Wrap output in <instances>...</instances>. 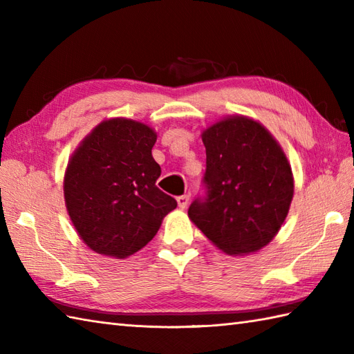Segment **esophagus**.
<instances>
[{
	"label": "esophagus",
	"instance_id": "esophagus-1",
	"mask_svg": "<svg viewBox=\"0 0 354 354\" xmlns=\"http://www.w3.org/2000/svg\"><path fill=\"white\" fill-rule=\"evenodd\" d=\"M189 201H190V194H183V196H179V198H176V202H178V205H179V208H187V205H189Z\"/></svg>",
	"mask_w": 354,
	"mask_h": 354
}]
</instances>
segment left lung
I'll use <instances>...</instances> for the list:
<instances>
[{"instance_id":"left-lung-1","label":"left lung","mask_w":354,"mask_h":354,"mask_svg":"<svg viewBox=\"0 0 354 354\" xmlns=\"http://www.w3.org/2000/svg\"><path fill=\"white\" fill-rule=\"evenodd\" d=\"M207 198L190 221L228 255L259 252L272 240L293 198L292 167L274 135L257 120L228 115L202 131Z\"/></svg>"}]
</instances>
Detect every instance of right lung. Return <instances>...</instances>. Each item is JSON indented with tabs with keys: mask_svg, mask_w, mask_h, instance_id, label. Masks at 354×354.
<instances>
[{
	"mask_svg": "<svg viewBox=\"0 0 354 354\" xmlns=\"http://www.w3.org/2000/svg\"><path fill=\"white\" fill-rule=\"evenodd\" d=\"M156 132L131 118H108L80 141L64 175L70 219L89 250L126 259L145 248L176 201L156 187Z\"/></svg>",
	"mask_w": 354,
	"mask_h": 354,
	"instance_id": "obj_1",
	"label": "right lung"
}]
</instances>
